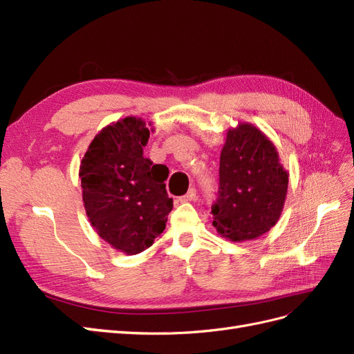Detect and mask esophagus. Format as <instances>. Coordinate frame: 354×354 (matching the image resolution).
<instances>
[{
	"mask_svg": "<svg viewBox=\"0 0 354 354\" xmlns=\"http://www.w3.org/2000/svg\"><path fill=\"white\" fill-rule=\"evenodd\" d=\"M195 198H196V189L192 187L185 196H180L178 201H180V202H189V201H194Z\"/></svg>",
	"mask_w": 354,
	"mask_h": 354,
	"instance_id": "1",
	"label": "esophagus"
}]
</instances>
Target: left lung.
Returning a JSON list of instances; mask_svg holds the SVG:
<instances>
[{
  "label": "left lung",
  "instance_id": "8db88e82",
  "mask_svg": "<svg viewBox=\"0 0 354 354\" xmlns=\"http://www.w3.org/2000/svg\"><path fill=\"white\" fill-rule=\"evenodd\" d=\"M218 173V196L211 207L212 226L234 242L269 232L283 209L288 173L266 134L245 122L229 130Z\"/></svg>",
  "mask_w": 354,
  "mask_h": 354
}]
</instances>
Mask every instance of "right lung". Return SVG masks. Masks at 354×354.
Here are the masks:
<instances>
[{
  "mask_svg": "<svg viewBox=\"0 0 354 354\" xmlns=\"http://www.w3.org/2000/svg\"><path fill=\"white\" fill-rule=\"evenodd\" d=\"M149 128L127 116L94 137L81 167L85 212L99 236L125 254L149 248L165 229L173 209L164 181L165 165L143 156Z\"/></svg>",
  "mask_w": 354,
  "mask_h": 354,
  "instance_id": "1",
  "label": "right lung"
}]
</instances>
